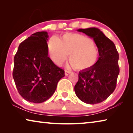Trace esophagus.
Masks as SVG:
<instances>
[{"mask_svg": "<svg viewBox=\"0 0 133 133\" xmlns=\"http://www.w3.org/2000/svg\"><path fill=\"white\" fill-rule=\"evenodd\" d=\"M70 73H71L70 71H67V70H65V75H66V76H68Z\"/></svg>", "mask_w": 133, "mask_h": 133, "instance_id": "34e87169", "label": "esophagus"}]
</instances>
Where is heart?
Returning <instances> with one entry per match:
<instances>
[{
	"label": "heart",
	"mask_w": 133,
	"mask_h": 133,
	"mask_svg": "<svg viewBox=\"0 0 133 133\" xmlns=\"http://www.w3.org/2000/svg\"><path fill=\"white\" fill-rule=\"evenodd\" d=\"M49 56L54 63L61 66L69 55L70 65L78 70H86L96 64L98 50L93 40L77 33H66L62 40L52 36L48 42Z\"/></svg>",
	"instance_id": "1"
}]
</instances>
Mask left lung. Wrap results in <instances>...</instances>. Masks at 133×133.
I'll use <instances>...</instances> for the list:
<instances>
[{
    "label": "left lung",
    "instance_id": "left-lung-1",
    "mask_svg": "<svg viewBox=\"0 0 133 133\" xmlns=\"http://www.w3.org/2000/svg\"><path fill=\"white\" fill-rule=\"evenodd\" d=\"M77 31L93 38L98 48L99 58L92 68L79 72L75 91L83 102L97 104L106 100L116 89L120 72L118 53L114 43L100 29L91 28Z\"/></svg>",
    "mask_w": 133,
    "mask_h": 133
}]
</instances>
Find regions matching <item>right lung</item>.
I'll use <instances>...</instances> for the list:
<instances>
[{
	"mask_svg": "<svg viewBox=\"0 0 133 133\" xmlns=\"http://www.w3.org/2000/svg\"><path fill=\"white\" fill-rule=\"evenodd\" d=\"M48 38L47 31L33 33L20 44L15 56L13 79L20 95L28 102L46 101L65 76L48 56Z\"/></svg>",
	"mask_w": 133,
	"mask_h": 133,
	"instance_id": "right-lung-1",
	"label": "right lung"
}]
</instances>
